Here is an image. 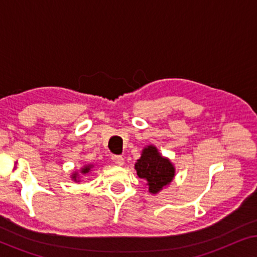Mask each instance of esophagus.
Masks as SVG:
<instances>
[{"label": "esophagus", "instance_id": "1", "mask_svg": "<svg viewBox=\"0 0 257 257\" xmlns=\"http://www.w3.org/2000/svg\"><path fill=\"white\" fill-rule=\"evenodd\" d=\"M112 160H113L117 165H119V166L124 165V158L121 156H112Z\"/></svg>", "mask_w": 257, "mask_h": 257}]
</instances>
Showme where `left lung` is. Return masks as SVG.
<instances>
[{"mask_svg": "<svg viewBox=\"0 0 257 257\" xmlns=\"http://www.w3.org/2000/svg\"><path fill=\"white\" fill-rule=\"evenodd\" d=\"M139 178L144 179L152 194L159 193L164 187L170 185L175 175V168L168 158L159 153L156 146L149 145L143 150L142 157L135 165Z\"/></svg>", "mask_w": 257, "mask_h": 257, "instance_id": "obj_1", "label": "left lung"}]
</instances>
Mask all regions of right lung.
I'll return each instance as SVG.
<instances>
[{
    "label": "right lung",
    "mask_w": 257,
    "mask_h": 257,
    "mask_svg": "<svg viewBox=\"0 0 257 257\" xmlns=\"http://www.w3.org/2000/svg\"><path fill=\"white\" fill-rule=\"evenodd\" d=\"M93 167V165H91V164H89V165H85V166H83L82 167V170H80V174H87V173H90L91 172V168ZM72 180H75L76 182H79L80 180H79V178H80V175L77 173V172H75V173L72 174Z\"/></svg>",
    "instance_id": "1"
}]
</instances>
